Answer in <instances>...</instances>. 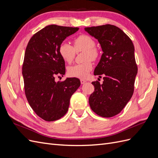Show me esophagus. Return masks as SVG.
Segmentation results:
<instances>
[{
	"label": "esophagus",
	"instance_id": "1",
	"mask_svg": "<svg viewBox=\"0 0 158 158\" xmlns=\"http://www.w3.org/2000/svg\"><path fill=\"white\" fill-rule=\"evenodd\" d=\"M80 82L82 84H84L86 82V80H85L84 79H80Z\"/></svg>",
	"mask_w": 158,
	"mask_h": 158
}]
</instances>
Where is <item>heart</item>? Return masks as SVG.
Returning a JSON list of instances; mask_svg holds the SVG:
<instances>
[{"mask_svg": "<svg viewBox=\"0 0 158 158\" xmlns=\"http://www.w3.org/2000/svg\"><path fill=\"white\" fill-rule=\"evenodd\" d=\"M73 44L74 46L66 41L62 42L59 47V55L64 62L70 63L75 58L76 52L84 51L85 62L69 66L68 74L72 77L86 78L93 69L92 60H98L100 55L99 51L95 47L96 43L93 37L86 34H82L74 38Z\"/></svg>", "mask_w": 158, "mask_h": 158, "instance_id": "b5f03b06", "label": "heart"}]
</instances>
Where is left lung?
<instances>
[{"instance_id": "8db88e82", "label": "left lung", "mask_w": 158, "mask_h": 158, "mask_svg": "<svg viewBox=\"0 0 158 158\" xmlns=\"http://www.w3.org/2000/svg\"><path fill=\"white\" fill-rule=\"evenodd\" d=\"M97 39L103 53L94 70L103 75V82H92L94 92L89 98L92 111L102 117H111L120 113L132 96L138 66L133 43L118 27L106 24L85 27Z\"/></svg>"}]
</instances>
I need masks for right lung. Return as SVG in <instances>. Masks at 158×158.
Instances as JSON below:
<instances>
[{
  "label": "right lung",
  "mask_w": 158,
  "mask_h": 158,
  "mask_svg": "<svg viewBox=\"0 0 158 158\" xmlns=\"http://www.w3.org/2000/svg\"><path fill=\"white\" fill-rule=\"evenodd\" d=\"M79 27L49 25L33 35L28 42L22 65L24 90L30 106L37 115L54 121L68 111L70 98L80 85L76 78L55 82L65 74V63L59 45Z\"/></svg>",
  "instance_id": "obj_1"
}]
</instances>
